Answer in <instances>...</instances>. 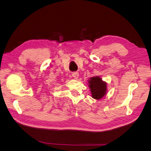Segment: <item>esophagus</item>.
Here are the masks:
<instances>
[{
  "label": "esophagus",
  "instance_id": "obj_1",
  "mask_svg": "<svg viewBox=\"0 0 151 151\" xmlns=\"http://www.w3.org/2000/svg\"><path fill=\"white\" fill-rule=\"evenodd\" d=\"M79 74L78 72H74L72 74V77H74L76 79H78L79 78Z\"/></svg>",
  "mask_w": 151,
  "mask_h": 151
}]
</instances>
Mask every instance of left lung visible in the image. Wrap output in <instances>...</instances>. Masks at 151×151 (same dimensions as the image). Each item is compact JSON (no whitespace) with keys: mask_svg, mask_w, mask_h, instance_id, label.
<instances>
[{"mask_svg":"<svg viewBox=\"0 0 151 151\" xmlns=\"http://www.w3.org/2000/svg\"><path fill=\"white\" fill-rule=\"evenodd\" d=\"M88 85L91 93V97L99 100L106 94L108 88L107 83L103 81L100 76L91 77L88 80Z\"/></svg>","mask_w":151,"mask_h":151,"instance_id":"left-lung-1","label":"left lung"}]
</instances>
